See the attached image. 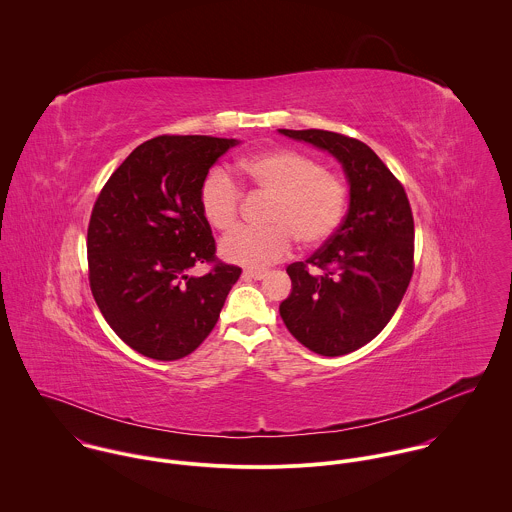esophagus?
Masks as SVG:
<instances>
[{
	"mask_svg": "<svg viewBox=\"0 0 512 512\" xmlns=\"http://www.w3.org/2000/svg\"><path fill=\"white\" fill-rule=\"evenodd\" d=\"M266 274H268L266 270H256V268H246V270L242 272V276L248 278V280H262Z\"/></svg>",
	"mask_w": 512,
	"mask_h": 512,
	"instance_id": "obj_1",
	"label": "esophagus"
}]
</instances>
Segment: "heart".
I'll use <instances>...</instances> for the list:
<instances>
[{
    "label": "heart",
    "instance_id": "heart-1",
    "mask_svg": "<svg viewBox=\"0 0 512 512\" xmlns=\"http://www.w3.org/2000/svg\"><path fill=\"white\" fill-rule=\"evenodd\" d=\"M240 172L260 190L274 194L268 226H238L220 242V254L236 264L266 266L282 260L294 246H320L341 226L347 186L338 174L292 149H272L240 161ZM200 208L210 226L228 230L242 206V188L224 167H214L200 184Z\"/></svg>",
    "mask_w": 512,
    "mask_h": 512
}]
</instances>
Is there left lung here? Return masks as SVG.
Masks as SVG:
<instances>
[{
    "label": "left lung",
    "mask_w": 512,
    "mask_h": 512,
    "mask_svg": "<svg viewBox=\"0 0 512 512\" xmlns=\"http://www.w3.org/2000/svg\"><path fill=\"white\" fill-rule=\"evenodd\" d=\"M336 157L349 182L338 232L306 262L286 268L292 294L280 304L290 334L336 357L373 340L393 318L413 276V212L403 184L361 141L332 131L280 129Z\"/></svg>",
    "instance_id": "8db88e82"
}]
</instances>
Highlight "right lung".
Returning a JSON list of instances; mask_svg holds the SVG:
<instances>
[{
  "label": "right lung",
  "instance_id": "add662e5",
  "mask_svg": "<svg viewBox=\"0 0 512 512\" xmlns=\"http://www.w3.org/2000/svg\"><path fill=\"white\" fill-rule=\"evenodd\" d=\"M236 139L163 135L139 145L95 200L87 230L93 298L113 332L159 361L192 353L242 270L216 258L200 184ZM212 263L204 277L187 272Z\"/></svg>",
  "mask_w": 512,
  "mask_h": 512
}]
</instances>
